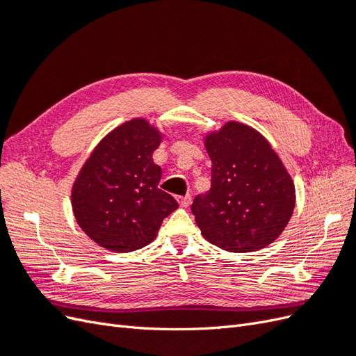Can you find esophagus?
<instances>
[{"instance_id":"obj_1","label":"esophagus","mask_w":356,"mask_h":356,"mask_svg":"<svg viewBox=\"0 0 356 356\" xmlns=\"http://www.w3.org/2000/svg\"><path fill=\"white\" fill-rule=\"evenodd\" d=\"M177 200H178V203L181 204L182 208H188L190 203H191V196L187 195V196H184V197H178Z\"/></svg>"}]
</instances>
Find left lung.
I'll return each instance as SVG.
<instances>
[{
  "mask_svg": "<svg viewBox=\"0 0 356 356\" xmlns=\"http://www.w3.org/2000/svg\"><path fill=\"white\" fill-rule=\"evenodd\" d=\"M211 188L191 204L203 238L230 252H252L284 232L296 188L281 159L255 129L229 122L204 139Z\"/></svg>",
  "mask_w": 356,
  "mask_h": 356,
  "instance_id": "8db88e82",
  "label": "left lung"
}]
</instances>
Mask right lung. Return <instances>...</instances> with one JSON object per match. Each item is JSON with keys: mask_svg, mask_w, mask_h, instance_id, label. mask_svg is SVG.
I'll return each instance as SVG.
<instances>
[{"mask_svg": "<svg viewBox=\"0 0 356 356\" xmlns=\"http://www.w3.org/2000/svg\"><path fill=\"white\" fill-rule=\"evenodd\" d=\"M161 135L134 118L106 135L83 165L72 187V211L89 238L115 252L153 242L160 224L178 208L159 188L161 168L153 152Z\"/></svg>", "mask_w": 356, "mask_h": 356, "instance_id": "1", "label": "right lung"}]
</instances>
